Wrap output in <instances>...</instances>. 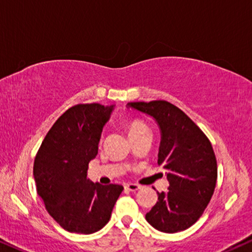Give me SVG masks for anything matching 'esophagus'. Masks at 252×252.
Masks as SVG:
<instances>
[{"label":"esophagus","instance_id":"34e87169","mask_svg":"<svg viewBox=\"0 0 252 252\" xmlns=\"http://www.w3.org/2000/svg\"><path fill=\"white\" fill-rule=\"evenodd\" d=\"M124 187H126V189L130 190V192H136V190H138L139 189H141V186L137 184H126Z\"/></svg>","mask_w":252,"mask_h":252}]
</instances>
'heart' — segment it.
<instances>
[{"label": "heart", "mask_w": 252, "mask_h": 252, "mask_svg": "<svg viewBox=\"0 0 252 252\" xmlns=\"http://www.w3.org/2000/svg\"><path fill=\"white\" fill-rule=\"evenodd\" d=\"M126 129H128L129 135H131V133H135V132H138V131H142V130L148 129V128H146L145 124L143 123L141 120H137V119L126 121Z\"/></svg>", "instance_id": "obj_1"}]
</instances>
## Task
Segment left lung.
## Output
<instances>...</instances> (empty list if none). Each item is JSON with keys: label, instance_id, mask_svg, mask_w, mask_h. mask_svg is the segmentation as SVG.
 <instances>
[{"label": "left lung", "instance_id": "8db88e82", "mask_svg": "<svg viewBox=\"0 0 252 252\" xmlns=\"http://www.w3.org/2000/svg\"><path fill=\"white\" fill-rule=\"evenodd\" d=\"M128 108L154 117L160 129L158 165L166 171L168 190L145 219L159 231L173 234L193 225L211 201L218 179L214 150L202 130L167 101L129 102Z\"/></svg>", "mask_w": 252, "mask_h": 252}]
</instances>
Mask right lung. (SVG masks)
I'll return each mask as SVG.
<instances>
[{
	"label": "right lung",
	"mask_w": 252,
	"mask_h": 252,
	"mask_svg": "<svg viewBox=\"0 0 252 252\" xmlns=\"http://www.w3.org/2000/svg\"><path fill=\"white\" fill-rule=\"evenodd\" d=\"M113 109L100 103L71 107L46 133L34 158L38 195L57 223L69 232L88 235L102 229L123 190L121 185L87 179L88 164L96 157Z\"/></svg>",
	"instance_id": "1"
}]
</instances>
